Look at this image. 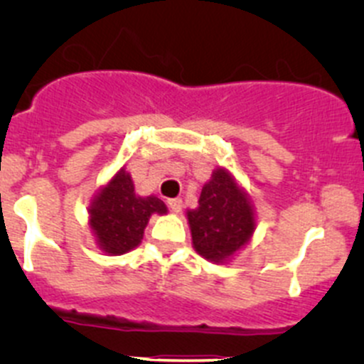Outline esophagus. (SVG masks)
Returning a JSON list of instances; mask_svg holds the SVG:
<instances>
[{
  "label": "esophagus",
  "mask_w": 364,
  "mask_h": 364,
  "mask_svg": "<svg viewBox=\"0 0 364 364\" xmlns=\"http://www.w3.org/2000/svg\"><path fill=\"white\" fill-rule=\"evenodd\" d=\"M167 204H168V208H171L172 213H179L183 208V200L179 199V197H176V199H168Z\"/></svg>",
  "instance_id": "obj_1"
}]
</instances>
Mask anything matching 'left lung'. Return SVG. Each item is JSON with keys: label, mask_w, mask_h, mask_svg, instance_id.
Returning <instances> with one entry per match:
<instances>
[{"label": "left lung", "mask_w": 364, "mask_h": 364, "mask_svg": "<svg viewBox=\"0 0 364 364\" xmlns=\"http://www.w3.org/2000/svg\"><path fill=\"white\" fill-rule=\"evenodd\" d=\"M196 252L211 262H225L250 241L255 213L229 171L218 167L200 192L199 208L186 211Z\"/></svg>", "instance_id": "1"}]
</instances>
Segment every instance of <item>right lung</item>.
<instances>
[{"label":"right lung","mask_w":364,"mask_h":364,"mask_svg":"<svg viewBox=\"0 0 364 364\" xmlns=\"http://www.w3.org/2000/svg\"><path fill=\"white\" fill-rule=\"evenodd\" d=\"M155 213H167L164 200L155 196H137L130 174L121 167L91 203L90 225L100 250L123 255L139 247Z\"/></svg>","instance_id":"obj_1"}]
</instances>
